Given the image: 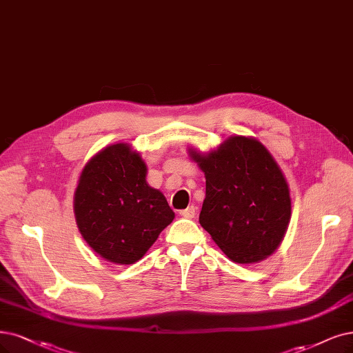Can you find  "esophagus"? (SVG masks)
Segmentation results:
<instances>
[{
    "label": "esophagus",
    "instance_id": "1",
    "mask_svg": "<svg viewBox=\"0 0 353 353\" xmlns=\"http://www.w3.org/2000/svg\"><path fill=\"white\" fill-rule=\"evenodd\" d=\"M180 215H181V216H183V218L192 219V218H194V215H196V208H194V206L192 205V206L186 208V210H183V211H180Z\"/></svg>",
    "mask_w": 353,
    "mask_h": 353
}]
</instances>
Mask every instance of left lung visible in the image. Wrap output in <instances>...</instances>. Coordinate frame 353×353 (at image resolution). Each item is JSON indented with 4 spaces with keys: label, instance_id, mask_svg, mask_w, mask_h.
<instances>
[{
    "label": "left lung",
    "instance_id": "1",
    "mask_svg": "<svg viewBox=\"0 0 353 353\" xmlns=\"http://www.w3.org/2000/svg\"><path fill=\"white\" fill-rule=\"evenodd\" d=\"M205 173L199 215L232 262L256 263L275 252L291 219L288 183L270 152L254 138L230 137L206 154L189 150Z\"/></svg>",
    "mask_w": 353,
    "mask_h": 353
}]
</instances>
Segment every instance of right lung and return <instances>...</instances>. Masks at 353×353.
Masks as SVG:
<instances>
[{"instance_id":"add662e5","label":"right lung","mask_w":353,"mask_h":353,"mask_svg":"<svg viewBox=\"0 0 353 353\" xmlns=\"http://www.w3.org/2000/svg\"><path fill=\"white\" fill-rule=\"evenodd\" d=\"M147 165L128 143L97 152L83 168L74 194L78 230L99 256L132 265L174 219L164 194L151 188Z\"/></svg>"}]
</instances>
